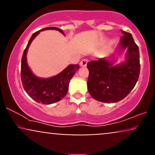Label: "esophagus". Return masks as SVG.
<instances>
[{
	"label": "esophagus",
	"instance_id": "obj_1",
	"mask_svg": "<svg viewBox=\"0 0 155 155\" xmlns=\"http://www.w3.org/2000/svg\"><path fill=\"white\" fill-rule=\"evenodd\" d=\"M87 63H88L87 59H83L81 62H80V65H81V67H86Z\"/></svg>",
	"mask_w": 155,
	"mask_h": 155
}]
</instances>
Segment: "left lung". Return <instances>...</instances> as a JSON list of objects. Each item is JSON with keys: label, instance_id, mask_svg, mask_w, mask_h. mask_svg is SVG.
<instances>
[{"label": "left lung", "instance_id": "1", "mask_svg": "<svg viewBox=\"0 0 155 155\" xmlns=\"http://www.w3.org/2000/svg\"><path fill=\"white\" fill-rule=\"evenodd\" d=\"M120 49H127L126 61L114 66L106 59L87 63V88L96 101L116 103L124 98L135 87L140 74L139 49L131 33L122 31Z\"/></svg>", "mask_w": 155, "mask_h": 155}]
</instances>
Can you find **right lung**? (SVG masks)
I'll use <instances>...</instances> for the list:
<instances>
[{
    "instance_id": "add662e5",
    "label": "right lung",
    "mask_w": 155,
    "mask_h": 155,
    "mask_svg": "<svg viewBox=\"0 0 155 155\" xmlns=\"http://www.w3.org/2000/svg\"><path fill=\"white\" fill-rule=\"evenodd\" d=\"M45 30H56L63 34V31L56 27H48L35 32L32 35L25 49L21 61V80L22 86L28 95L38 103L51 104L60 101L66 95L70 80L76 71L79 68L78 65H70L60 74L49 79H41L35 76L28 66L26 54L32 41L41 31Z\"/></svg>"
}]
</instances>
